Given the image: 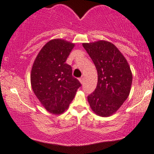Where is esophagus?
Wrapping results in <instances>:
<instances>
[{
	"label": "esophagus",
	"instance_id": "esophagus-1",
	"mask_svg": "<svg viewBox=\"0 0 154 154\" xmlns=\"http://www.w3.org/2000/svg\"><path fill=\"white\" fill-rule=\"evenodd\" d=\"M79 81H80V82L81 83V84H83V83H84V79H83V78H80V79H79Z\"/></svg>",
	"mask_w": 154,
	"mask_h": 154
}]
</instances>
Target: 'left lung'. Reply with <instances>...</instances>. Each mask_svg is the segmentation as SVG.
Returning a JSON list of instances; mask_svg holds the SVG:
<instances>
[{"mask_svg": "<svg viewBox=\"0 0 154 154\" xmlns=\"http://www.w3.org/2000/svg\"><path fill=\"white\" fill-rule=\"evenodd\" d=\"M83 47L98 74L97 88L87 97L88 103L97 115L110 116L129 96L133 81L131 68L120 50L109 42L84 43Z\"/></svg>", "mask_w": 154, "mask_h": 154, "instance_id": "1", "label": "left lung"}]
</instances>
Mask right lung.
I'll list each match as a JSON object with an SVG mask.
<instances>
[{
	"mask_svg": "<svg viewBox=\"0 0 154 154\" xmlns=\"http://www.w3.org/2000/svg\"><path fill=\"white\" fill-rule=\"evenodd\" d=\"M74 44L60 39H52L43 47L36 57L31 73V84L48 111L63 113L73 101L81 83L72 75L66 63Z\"/></svg>",
	"mask_w": 154,
	"mask_h": 154,
	"instance_id": "1",
	"label": "right lung"
}]
</instances>
